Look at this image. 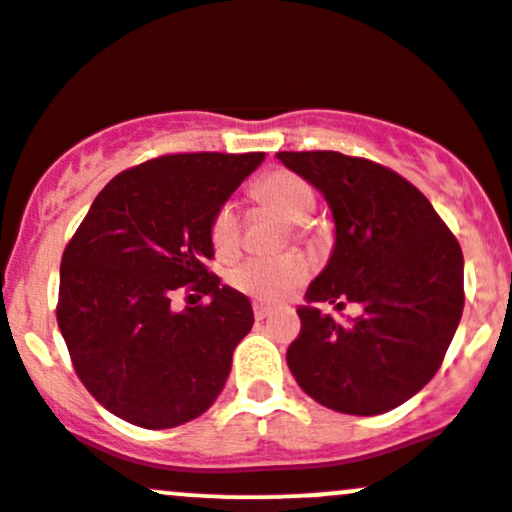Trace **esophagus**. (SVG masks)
Here are the masks:
<instances>
[{"label": "esophagus", "instance_id": "34e87169", "mask_svg": "<svg viewBox=\"0 0 512 512\" xmlns=\"http://www.w3.org/2000/svg\"><path fill=\"white\" fill-rule=\"evenodd\" d=\"M252 309H255V319H257V321L267 319V316H270V314H272V309H270V306L260 304V301H257V304H255V306H252Z\"/></svg>", "mask_w": 512, "mask_h": 512}]
</instances>
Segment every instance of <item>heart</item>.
<instances>
[{
    "label": "heart",
    "mask_w": 512,
    "mask_h": 512,
    "mask_svg": "<svg viewBox=\"0 0 512 512\" xmlns=\"http://www.w3.org/2000/svg\"><path fill=\"white\" fill-rule=\"evenodd\" d=\"M252 198L272 208L284 220L294 223V233L304 235L316 208L314 188L292 171H270L252 186ZM208 238L218 257H233L240 250V215L233 203H223L213 213ZM309 274V262L299 252H284L277 257H250L228 274V282L252 299L282 301L294 292Z\"/></svg>",
    "instance_id": "obj_1"
}]
</instances>
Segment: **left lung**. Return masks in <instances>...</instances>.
Returning a JSON list of instances; mask_svg holds the SVG:
<instances>
[{"mask_svg":"<svg viewBox=\"0 0 512 512\" xmlns=\"http://www.w3.org/2000/svg\"><path fill=\"white\" fill-rule=\"evenodd\" d=\"M324 193L336 245L299 306L287 365L301 390L343 414H383L417 395L444 360L464 311V255L419 188L341 152H279ZM360 303L338 325L315 306Z\"/></svg>","mask_w":512,"mask_h":512,"instance_id":"left-lung-1","label":"left lung"}]
</instances>
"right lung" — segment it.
Segmentation results:
<instances>
[{
	"label": "right lung",
	"instance_id": "right-lung-1",
	"mask_svg": "<svg viewBox=\"0 0 512 512\" xmlns=\"http://www.w3.org/2000/svg\"><path fill=\"white\" fill-rule=\"evenodd\" d=\"M265 154H164L122 171L61 260L58 328L90 395L115 417L169 429L201 417L225 387L250 299L208 272V225ZM208 305L170 309L176 291Z\"/></svg>",
	"mask_w": 512,
	"mask_h": 512
}]
</instances>
